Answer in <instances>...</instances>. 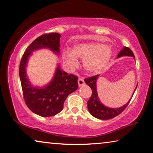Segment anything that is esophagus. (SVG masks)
Here are the masks:
<instances>
[{
	"mask_svg": "<svg viewBox=\"0 0 153 153\" xmlns=\"http://www.w3.org/2000/svg\"><path fill=\"white\" fill-rule=\"evenodd\" d=\"M78 85H79V87H82L83 86V85L85 84V82H84V79H83L82 77H79V78L78 79Z\"/></svg>",
	"mask_w": 153,
	"mask_h": 153,
	"instance_id": "esophagus-1",
	"label": "esophagus"
}]
</instances>
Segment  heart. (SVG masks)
<instances>
[{"mask_svg": "<svg viewBox=\"0 0 153 153\" xmlns=\"http://www.w3.org/2000/svg\"><path fill=\"white\" fill-rule=\"evenodd\" d=\"M113 50L108 45L101 43H82L74 45L71 52L63 53V59L69 66L77 65V58L83 59V65L90 73L103 70L111 59Z\"/></svg>", "mask_w": 153, "mask_h": 153, "instance_id": "heart-1", "label": "heart"}]
</instances>
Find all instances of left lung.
Instances as JSON below:
<instances>
[{
	"mask_svg": "<svg viewBox=\"0 0 153 153\" xmlns=\"http://www.w3.org/2000/svg\"><path fill=\"white\" fill-rule=\"evenodd\" d=\"M123 56H131L134 58L133 52L127 47L123 48L120 52L118 53L117 58H119ZM99 77H100V75H97V76L87 78L84 80L86 84H88L89 87H90L92 90L91 96L88 101V108L89 112L94 117L99 119H102V120H108V119H111L117 116L126 108L128 103H129L138 84L137 85L132 96H131V99L128 101V102L126 104H125L123 106L121 107H118V108H111V107L105 106L104 104L101 103L100 98L98 97L97 91V81Z\"/></svg>",
	"mask_w": 153,
	"mask_h": 153,
	"instance_id": "left-lung-1",
	"label": "left lung"
}]
</instances>
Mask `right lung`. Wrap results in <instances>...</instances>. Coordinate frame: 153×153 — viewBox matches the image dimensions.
<instances>
[{
	"mask_svg": "<svg viewBox=\"0 0 153 153\" xmlns=\"http://www.w3.org/2000/svg\"><path fill=\"white\" fill-rule=\"evenodd\" d=\"M60 37L58 33H49L37 38L27 48L20 62L19 76L25 102L33 113L41 117L53 116L62 111L67 97L78 88V78L63 71L59 64L52 79L43 87L34 85L27 76L28 60L34 52L48 49L60 55Z\"/></svg>",
	"mask_w": 153,
	"mask_h": 153,
	"instance_id": "add662e5",
	"label": "right lung"
}]
</instances>
